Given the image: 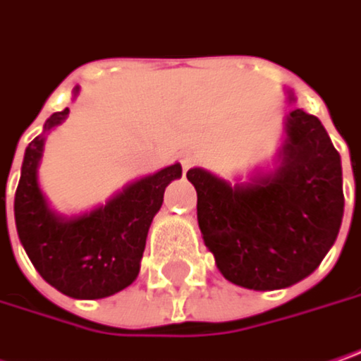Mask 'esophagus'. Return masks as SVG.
<instances>
[{
    "label": "esophagus",
    "instance_id": "1",
    "mask_svg": "<svg viewBox=\"0 0 361 361\" xmlns=\"http://www.w3.org/2000/svg\"><path fill=\"white\" fill-rule=\"evenodd\" d=\"M192 163H194V157H192V155H185V157L181 159V167H183V171H188V169L192 167Z\"/></svg>",
    "mask_w": 361,
    "mask_h": 361
}]
</instances>
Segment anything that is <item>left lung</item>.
<instances>
[{
  "instance_id": "1",
  "label": "left lung",
  "mask_w": 361,
  "mask_h": 361,
  "mask_svg": "<svg viewBox=\"0 0 361 361\" xmlns=\"http://www.w3.org/2000/svg\"><path fill=\"white\" fill-rule=\"evenodd\" d=\"M286 133L274 176L233 188L200 167L188 171L204 243L224 278L249 290H280L310 276L343 219L341 157L325 126L294 108Z\"/></svg>"
}]
</instances>
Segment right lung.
Segmentation results:
<instances>
[{
	"instance_id": "add662e5",
	"label": "right lung",
	"mask_w": 361,
	"mask_h": 361,
	"mask_svg": "<svg viewBox=\"0 0 361 361\" xmlns=\"http://www.w3.org/2000/svg\"><path fill=\"white\" fill-rule=\"evenodd\" d=\"M67 114L69 108L54 112L44 122V133ZM42 145L40 135L26 147L13 200L18 237L36 271L59 292L83 300L112 296L138 276L151 221L163 204L167 183L181 176V165H169L130 183L90 214L63 219L49 208L38 188Z\"/></svg>"
}]
</instances>
